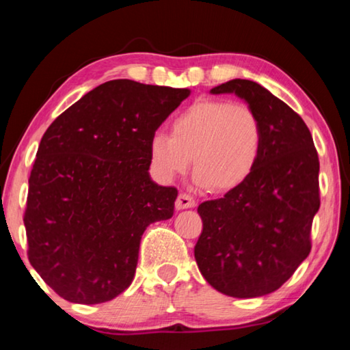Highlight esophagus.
Masks as SVG:
<instances>
[{
    "label": "esophagus",
    "instance_id": "34e87169",
    "mask_svg": "<svg viewBox=\"0 0 350 350\" xmlns=\"http://www.w3.org/2000/svg\"><path fill=\"white\" fill-rule=\"evenodd\" d=\"M194 205H196V200H194L187 193H179V196H177V199H176V210L193 208Z\"/></svg>",
    "mask_w": 350,
    "mask_h": 350
}]
</instances>
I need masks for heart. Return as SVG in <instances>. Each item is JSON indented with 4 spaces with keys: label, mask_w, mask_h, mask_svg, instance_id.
I'll list each match as a JSON object with an SVG mask.
<instances>
[{
    "label": "heart",
    "mask_w": 350,
    "mask_h": 350,
    "mask_svg": "<svg viewBox=\"0 0 350 350\" xmlns=\"http://www.w3.org/2000/svg\"><path fill=\"white\" fill-rule=\"evenodd\" d=\"M264 146V128L245 103L200 98L171 122L170 135L150 140V162L163 180L183 174L193 159V174L206 191L228 193L256 168Z\"/></svg>",
    "instance_id": "heart-1"
}]
</instances>
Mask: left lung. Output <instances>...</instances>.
I'll return each mask as SVG.
<instances>
[{"label": "left lung", "mask_w": 350, "mask_h": 350, "mask_svg": "<svg viewBox=\"0 0 350 350\" xmlns=\"http://www.w3.org/2000/svg\"><path fill=\"white\" fill-rule=\"evenodd\" d=\"M211 92H233L256 111L264 146L241 187L199 205L194 258L217 292L256 298L280 288L309 256L319 208L318 152L303 118L256 81L234 79Z\"/></svg>", "instance_id": "obj_1"}]
</instances>
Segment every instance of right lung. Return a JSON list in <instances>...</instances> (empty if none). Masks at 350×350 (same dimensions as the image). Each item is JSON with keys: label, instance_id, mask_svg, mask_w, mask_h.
<instances>
[{"label": "right lung", "instance_id": "right-lung-1", "mask_svg": "<svg viewBox=\"0 0 350 350\" xmlns=\"http://www.w3.org/2000/svg\"><path fill=\"white\" fill-rule=\"evenodd\" d=\"M189 90L111 80L58 116L40 142L25 211L29 262L70 303L129 287L142 234L174 213L151 180L150 140Z\"/></svg>", "mask_w": 350, "mask_h": 350}]
</instances>
